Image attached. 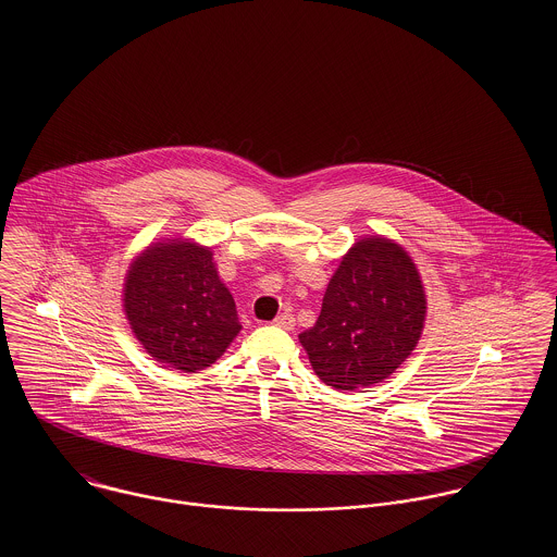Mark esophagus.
<instances>
[{
	"label": "esophagus",
	"instance_id": "esophagus-1",
	"mask_svg": "<svg viewBox=\"0 0 557 557\" xmlns=\"http://www.w3.org/2000/svg\"><path fill=\"white\" fill-rule=\"evenodd\" d=\"M294 323H296V319H294L292 313H282V315H277V318L273 319V325H277V327H282V330H292Z\"/></svg>",
	"mask_w": 557,
	"mask_h": 557
}]
</instances>
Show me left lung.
<instances>
[{
	"label": "left lung",
	"instance_id": "1",
	"mask_svg": "<svg viewBox=\"0 0 557 557\" xmlns=\"http://www.w3.org/2000/svg\"><path fill=\"white\" fill-rule=\"evenodd\" d=\"M424 319V286L411 257L391 239L366 238L348 250L315 325L298 338L323 384L357 391L397 370Z\"/></svg>",
	"mask_w": 557,
	"mask_h": 557
}]
</instances>
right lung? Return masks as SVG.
<instances>
[{
	"label": "right lung",
	"instance_id": "right-lung-1",
	"mask_svg": "<svg viewBox=\"0 0 557 557\" xmlns=\"http://www.w3.org/2000/svg\"><path fill=\"white\" fill-rule=\"evenodd\" d=\"M125 313L137 341L173 370L211 368L242 330L211 250L189 242L157 244L133 261Z\"/></svg>",
	"mask_w": 557,
	"mask_h": 557
}]
</instances>
